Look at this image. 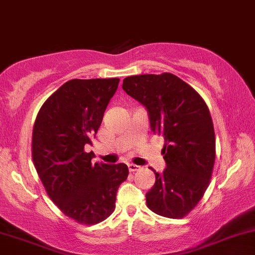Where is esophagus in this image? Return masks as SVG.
Instances as JSON below:
<instances>
[{
	"label": "esophagus",
	"instance_id": "34e87169",
	"mask_svg": "<svg viewBox=\"0 0 255 255\" xmlns=\"http://www.w3.org/2000/svg\"><path fill=\"white\" fill-rule=\"evenodd\" d=\"M140 168V166H136V164H133V163H128V169H129V172H135V170H138Z\"/></svg>",
	"mask_w": 255,
	"mask_h": 255
}]
</instances>
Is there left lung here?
Listing matches in <instances>:
<instances>
[{
    "mask_svg": "<svg viewBox=\"0 0 255 255\" xmlns=\"http://www.w3.org/2000/svg\"><path fill=\"white\" fill-rule=\"evenodd\" d=\"M122 88L145 106L151 130L164 139L166 168L162 173L152 169L156 181L146 192V205L162 217H185L202 198L214 166L208 106L191 86L168 72L126 77Z\"/></svg>",
    "mask_w": 255,
    "mask_h": 255,
    "instance_id": "8db88e82",
    "label": "left lung"
}]
</instances>
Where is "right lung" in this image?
<instances>
[{
    "instance_id": "1",
    "label": "right lung",
    "mask_w": 255,
    "mask_h": 255,
    "mask_svg": "<svg viewBox=\"0 0 255 255\" xmlns=\"http://www.w3.org/2000/svg\"><path fill=\"white\" fill-rule=\"evenodd\" d=\"M119 78L70 80L44 102L32 130L35 168L50 200L80 224L93 225L115 211L125 163L92 164V144Z\"/></svg>"
}]
</instances>
